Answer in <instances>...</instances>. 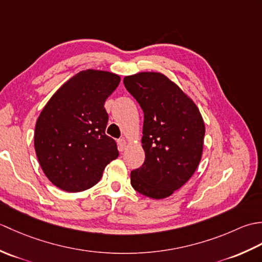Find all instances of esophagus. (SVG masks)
Returning a JSON list of instances; mask_svg holds the SVG:
<instances>
[{
	"label": "esophagus",
	"instance_id": "34e87169",
	"mask_svg": "<svg viewBox=\"0 0 262 262\" xmlns=\"http://www.w3.org/2000/svg\"><path fill=\"white\" fill-rule=\"evenodd\" d=\"M118 145H119V149H120V151H124V149L126 148V146H127V141L125 140L124 137L120 138V140H118Z\"/></svg>",
	"mask_w": 262,
	"mask_h": 262
}]
</instances>
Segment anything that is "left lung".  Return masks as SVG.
<instances>
[{
  "instance_id": "obj_1",
  "label": "left lung",
  "mask_w": 262,
  "mask_h": 262,
  "mask_svg": "<svg viewBox=\"0 0 262 262\" xmlns=\"http://www.w3.org/2000/svg\"><path fill=\"white\" fill-rule=\"evenodd\" d=\"M124 84L144 113L145 161L132 171L130 183L144 196L166 198L198 168L205 136L203 117L196 103L162 73L125 76Z\"/></svg>"
}]
</instances>
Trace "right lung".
Instances as JSON below:
<instances>
[{"label": "right lung", "mask_w": 262, "mask_h": 262, "mask_svg": "<svg viewBox=\"0 0 262 262\" xmlns=\"http://www.w3.org/2000/svg\"><path fill=\"white\" fill-rule=\"evenodd\" d=\"M120 76L99 70L81 71L49 99L35 128V149L43 173L68 192L93 187L105 166L118 158L115 140L105 135L104 102Z\"/></svg>", "instance_id": "right-lung-1"}]
</instances>
